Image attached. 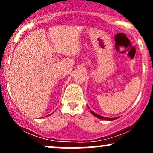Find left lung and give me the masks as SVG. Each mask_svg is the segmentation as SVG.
<instances>
[{"label": "left lung", "mask_w": 153, "mask_h": 153, "mask_svg": "<svg viewBox=\"0 0 153 153\" xmlns=\"http://www.w3.org/2000/svg\"><path fill=\"white\" fill-rule=\"evenodd\" d=\"M88 108H89V106H88ZM90 112L94 115V116L96 117V118H100V119H102V120H106V121H113V120H115L117 118H106V117H104L102 116V115H98V114L95 113V112H94L92 110H90Z\"/></svg>", "instance_id": "8db88e82"}]
</instances>
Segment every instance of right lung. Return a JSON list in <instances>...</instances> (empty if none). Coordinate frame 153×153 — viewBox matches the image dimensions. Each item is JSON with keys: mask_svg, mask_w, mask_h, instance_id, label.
<instances>
[{"mask_svg": "<svg viewBox=\"0 0 153 153\" xmlns=\"http://www.w3.org/2000/svg\"><path fill=\"white\" fill-rule=\"evenodd\" d=\"M45 117H46V116H45Z\"/></svg>", "mask_w": 153, "mask_h": 153, "instance_id": "1", "label": "right lung"}]
</instances>
